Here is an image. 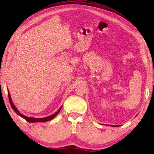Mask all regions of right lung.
I'll return each instance as SVG.
<instances>
[{"label": "right lung", "mask_w": 154, "mask_h": 154, "mask_svg": "<svg viewBox=\"0 0 154 154\" xmlns=\"http://www.w3.org/2000/svg\"><path fill=\"white\" fill-rule=\"evenodd\" d=\"M8 99H9V101H10V104H11V107L12 108V109L14 110V112L18 114L19 116H20L23 119H25L26 121L29 122H47V121H49L51 120L52 119H54V118L57 115V114L60 112L61 107L60 108V109H59L56 112L54 113V114H52V115L50 116H47V117H45V118H42V119H35V118H31V117H28V116H26L24 115H23L21 113H20L18 112V110L16 109V108L15 107V106L14 105V103H12V99H11V97L10 95V93H9V91H8Z\"/></svg>", "instance_id": "right-lung-1"}]
</instances>
